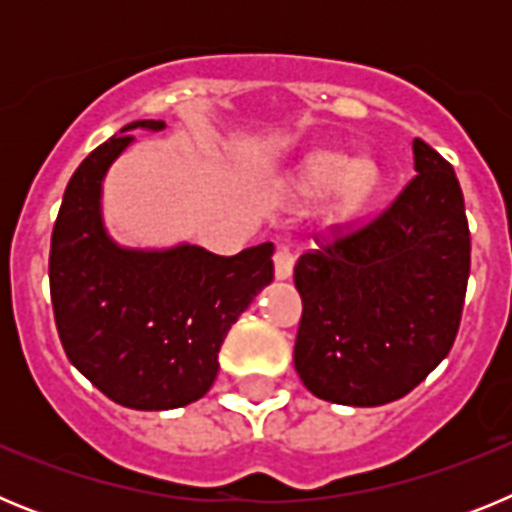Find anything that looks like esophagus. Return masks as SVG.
Instances as JSON below:
<instances>
[{"label": "esophagus", "mask_w": 512, "mask_h": 512, "mask_svg": "<svg viewBox=\"0 0 512 512\" xmlns=\"http://www.w3.org/2000/svg\"><path fill=\"white\" fill-rule=\"evenodd\" d=\"M292 269H295V253L287 246H279L274 253V274H277V279H289Z\"/></svg>", "instance_id": "34e87169"}]
</instances>
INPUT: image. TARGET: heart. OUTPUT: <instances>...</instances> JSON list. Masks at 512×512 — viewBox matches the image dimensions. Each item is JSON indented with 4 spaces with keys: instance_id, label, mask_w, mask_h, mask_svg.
Wrapping results in <instances>:
<instances>
[{
    "instance_id": "obj_1",
    "label": "heart",
    "mask_w": 512,
    "mask_h": 512,
    "mask_svg": "<svg viewBox=\"0 0 512 512\" xmlns=\"http://www.w3.org/2000/svg\"><path fill=\"white\" fill-rule=\"evenodd\" d=\"M377 187V169L372 161H348L343 153H315L297 176V189L305 197H323L336 189V210L341 215L361 210Z\"/></svg>"
}]
</instances>
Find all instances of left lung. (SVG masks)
I'll return each instance as SVG.
<instances>
[{"instance_id":"1","label":"left lung","mask_w":512,"mask_h":512,"mask_svg":"<svg viewBox=\"0 0 512 512\" xmlns=\"http://www.w3.org/2000/svg\"><path fill=\"white\" fill-rule=\"evenodd\" d=\"M410 184L372 223L302 253L295 369L320 400L377 408L446 359L469 279V225L454 169L413 140Z\"/></svg>"}]
</instances>
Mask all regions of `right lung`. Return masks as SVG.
I'll return each mask as SVG.
<instances>
[{
    "label": "right lung",
    "instance_id": "add662e5",
    "mask_svg": "<svg viewBox=\"0 0 512 512\" xmlns=\"http://www.w3.org/2000/svg\"><path fill=\"white\" fill-rule=\"evenodd\" d=\"M135 120L94 148L71 176L51 238V302L71 364L102 395L133 410H171L207 395L230 325L274 279V246L217 256L192 243L161 251L115 243L102 182L133 143Z\"/></svg>",
    "mask_w": 512,
    "mask_h": 512
}]
</instances>
